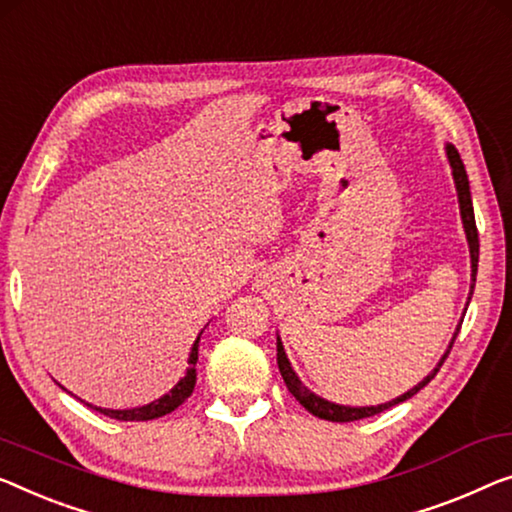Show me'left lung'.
I'll list each match as a JSON object with an SVG mask.
<instances>
[{
    "label": "left lung",
    "mask_w": 512,
    "mask_h": 512,
    "mask_svg": "<svg viewBox=\"0 0 512 512\" xmlns=\"http://www.w3.org/2000/svg\"><path fill=\"white\" fill-rule=\"evenodd\" d=\"M446 158L448 163H451V170H453V181H455V190H457V202H460V216H462V227H464V234H467V243H469V257H471V289H469V299L467 305L471 301V294H474V287H476V273H478V230H476V218H474V204H471V190H469V177H467V170H464V163L460 154H457V149L453 144H446ZM460 326L462 322L457 324V329L453 333L451 342H448V349L444 352V356L439 358L437 368H434L430 375H427L423 381H418L414 388H409L407 393L398 395V398H393L391 402H384V404H370V407H349V404H335L331 400H324L322 395L312 393L308 386H303V381L296 375L292 363H289V358L285 354V347H282V340L278 335V368H280V375L285 379V384L289 388V393L294 395L296 400H299L305 409L310 411L312 416L317 418H324V421H333V423H352V421H361V418H368V416H375L381 414V411L395 407V404H400L404 400L414 398V395L421 391L423 386L430 384L437 375L441 365H444L446 356L451 354V347L457 338V333H460Z\"/></svg>",
    "instance_id": "left-lung-1"
}]
</instances>
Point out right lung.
<instances>
[{"instance_id":"obj_1","label":"right lung","mask_w":512,"mask_h":512,"mask_svg":"<svg viewBox=\"0 0 512 512\" xmlns=\"http://www.w3.org/2000/svg\"><path fill=\"white\" fill-rule=\"evenodd\" d=\"M200 335H202V331H200ZM200 335H197L193 347H190L186 375H183L177 384L170 388V393L160 395L158 400L142 404V407H133V409H103V407H96V404H89V402H85V404L91 409H96L98 414L117 418V421H154V418L170 414V411H174L179 404H183L190 398V393H193V388H195V381H197L195 363H197V347H200Z\"/></svg>"}]
</instances>
